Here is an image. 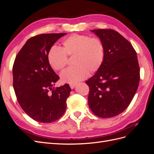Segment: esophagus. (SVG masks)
<instances>
[{"instance_id": "esophagus-1", "label": "esophagus", "mask_w": 154, "mask_h": 154, "mask_svg": "<svg viewBox=\"0 0 154 154\" xmlns=\"http://www.w3.org/2000/svg\"><path fill=\"white\" fill-rule=\"evenodd\" d=\"M75 86H76V83H71V84H70V87H71L72 89H73Z\"/></svg>"}]
</instances>
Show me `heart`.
Here are the masks:
<instances>
[{
  "label": "heart",
  "instance_id": "obj_1",
  "mask_svg": "<svg viewBox=\"0 0 154 154\" xmlns=\"http://www.w3.org/2000/svg\"><path fill=\"white\" fill-rule=\"evenodd\" d=\"M67 56L74 57L75 66L63 71L60 78L63 83H74L101 67L105 57L104 45L97 38L73 34L63 40L62 48L53 47L49 50L48 58L50 66L56 71H62L67 64Z\"/></svg>",
  "mask_w": 154,
  "mask_h": 154
}]
</instances>
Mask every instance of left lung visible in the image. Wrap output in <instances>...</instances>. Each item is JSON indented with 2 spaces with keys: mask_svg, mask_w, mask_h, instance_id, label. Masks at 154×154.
<instances>
[{
  "mask_svg": "<svg viewBox=\"0 0 154 154\" xmlns=\"http://www.w3.org/2000/svg\"><path fill=\"white\" fill-rule=\"evenodd\" d=\"M105 49L101 67L86 81L90 91L88 104L100 118L114 117L127 108L140 79L137 53L132 44L112 29H94Z\"/></svg>",
  "mask_w": 154,
  "mask_h": 154,
  "instance_id": "1",
  "label": "left lung"
}]
</instances>
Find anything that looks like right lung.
I'll return each instance as SVG.
<instances>
[{
	"label": "right lung",
	"mask_w": 154,
	"mask_h": 154,
	"mask_svg": "<svg viewBox=\"0 0 154 154\" xmlns=\"http://www.w3.org/2000/svg\"><path fill=\"white\" fill-rule=\"evenodd\" d=\"M66 34H42L32 37L14 62L13 88L17 101L23 110L36 122H53L66 112V100L71 88L65 84L53 89L60 78L50 66L48 56L56 42Z\"/></svg>",
	"instance_id": "right-lung-1"
}]
</instances>
